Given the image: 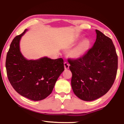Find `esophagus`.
Returning <instances> with one entry per match:
<instances>
[{"label": "esophagus", "instance_id": "34e87169", "mask_svg": "<svg viewBox=\"0 0 124 124\" xmlns=\"http://www.w3.org/2000/svg\"><path fill=\"white\" fill-rule=\"evenodd\" d=\"M64 68L65 69H68L69 68V64L67 62H65L64 63Z\"/></svg>", "mask_w": 124, "mask_h": 124}]
</instances>
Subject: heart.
I'll return each instance as SVG.
<instances>
[{"instance_id": "b5f03b06", "label": "heart", "mask_w": 124, "mask_h": 124, "mask_svg": "<svg viewBox=\"0 0 124 124\" xmlns=\"http://www.w3.org/2000/svg\"><path fill=\"white\" fill-rule=\"evenodd\" d=\"M90 42L87 39H84L74 48L71 51V55L74 58H78L83 56L87 50Z\"/></svg>"}]
</instances>
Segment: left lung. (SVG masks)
<instances>
[{
	"mask_svg": "<svg viewBox=\"0 0 124 124\" xmlns=\"http://www.w3.org/2000/svg\"><path fill=\"white\" fill-rule=\"evenodd\" d=\"M93 46L81 57L68 59L71 87L80 99L93 101L108 92L116 77L118 59L112 40L98 30Z\"/></svg>",
	"mask_w": 124,
	"mask_h": 124,
	"instance_id": "1",
	"label": "left lung"
}]
</instances>
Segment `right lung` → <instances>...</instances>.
Segmentation results:
<instances>
[{"mask_svg": "<svg viewBox=\"0 0 124 124\" xmlns=\"http://www.w3.org/2000/svg\"><path fill=\"white\" fill-rule=\"evenodd\" d=\"M26 30L11 41L5 62L7 76L17 93L29 99L39 101L52 93L57 79L64 70V60L47 57L36 60L24 58L20 51L19 41Z\"/></svg>", "mask_w": 124, "mask_h": 124, "instance_id": "right-lung-1", "label": "right lung"}]
</instances>
